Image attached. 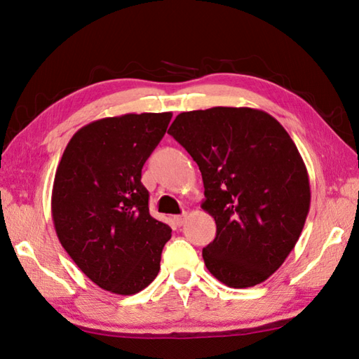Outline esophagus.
Returning a JSON list of instances; mask_svg holds the SVG:
<instances>
[{
  "mask_svg": "<svg viewBox=\"0 0 359 359\" xmlns=\"http://www.w3.org/2000/svg\"><path fill=\"white\" fill-rule=\"evenodd\" d=\"M186 218H187V214H186V212H184V214H181V215H177V217H175L173 220H175V223H177L178 226H181L182 223L186 222Z\"/></svg>",
  "mask_w": 359,
  "mask_h": 359,
  "instance_id": "obj_1",
  "label": "esophagus"
}]
</instances>
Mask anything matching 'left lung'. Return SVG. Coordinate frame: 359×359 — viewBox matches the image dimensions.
<instances>
[{
    "label": "left lung",
    "mask_w": 359,
    "mask_h": 359,
    "mask_svg": "<svg viewBox=\"0 0 359 359\" xmlns=\"http://www.w3.org/2000/svg\"><path fill=\"white\" fill-rule=\"evenodd\" d=\"M200 167L203 210L217 236L209 273L231 288L265 282L294 250L310 210V180L296 144L271 114L248 107L180 113L169 128Z\"/></svg>",
    "instance_id": "left-lung-1"
}]
</instances>
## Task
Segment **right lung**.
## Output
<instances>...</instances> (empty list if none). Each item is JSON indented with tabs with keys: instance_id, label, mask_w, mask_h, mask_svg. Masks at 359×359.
I'll use <instances>...</instances> for the list:
<instances>
[{
	"instance_id": "1",
	"label": "right lung",
	"mask_w": 359,
	"mask_h": 359,
	"mask_svg": "<svg viewBox=\"0 0 359 359\" xmlns=\"http://www.w3.org/2000/svg\"><path fill=\"white\" fill-rule=\"evenodd\" d=\"M170 119L172 113H130L94 121L71 137L57 167V237L82 273L114 294L149 287L172 237L170 226L150 215L141 182Z\"/></svg>"
}]
</instances>
